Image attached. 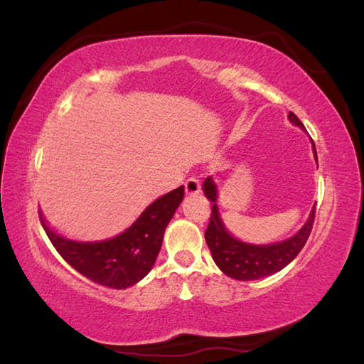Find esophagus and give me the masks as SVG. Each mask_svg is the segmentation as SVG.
<instances>
[{
  "instance_id": "1",
  "label": "esophagus",
  "mask_w": 364,
  "mask_h": 364,
  "mask_svg": "<svg viewBox=\"0 0 364 364\" xmlns=\"http://www.w3.org/2000/svg\"><path fill=\"white\" fill-rule=\"evenodd\" d=\"M201 192L200 181L196 177H188L186 181V193L187 195H196Z\"/></svg>"
}]
</instances>
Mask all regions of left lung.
I'll return each mask as SVG.
<instances>
[{
  "instance_id": "1",
  "label": "left lung",
  "mask_w": 364,
  "mask_h": 364,
  "mask_svg": "<svg viewBox=\"0 0 364 364\" xmlns=\"http://www.w3.org/2000/svg\"><path fill=\"white\" fill-rule=\"evenodd\" d=\"M288 118L291 119V123L304 127L301 119L292 112H289ZM314 153L318 163L315 144ZM203 190H205L208 200L213 203L211 219H209L205 238L209 250H211L214 262L218 264L219 269L227 277L240 279V282H251V279L273 275V273L279 272L289 262H292L297 254L302 251L305 243H307L311 227H314L315 222V206L311 209L309 220L305 222V225L292 238L265 246L247 245L233 238L227 232L218 208V187H215L211 177H208L205 183H203Z\"/></svg>"
}]
</instances>
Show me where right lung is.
<instances>
[{
    "label": "right lung",
    "instance_id": "add662e5",
    "mask_svg": "<svg viewBox=\"0 0 364 364\" xmlns=\"http://www.w3.org/2000/svg\"><path fill=\"white\" fill-rule=\"evenodd\" d=\"M183 200V186L163 195L140 214L118 237L94 243H80L60 237L49 228L40 213V222L55 251L91 282L113 289H124L140 282L155 264L163 235Z\"/></svg>",
    "mask_w": 364,
    "mask_h": 364
}]
</instances>
